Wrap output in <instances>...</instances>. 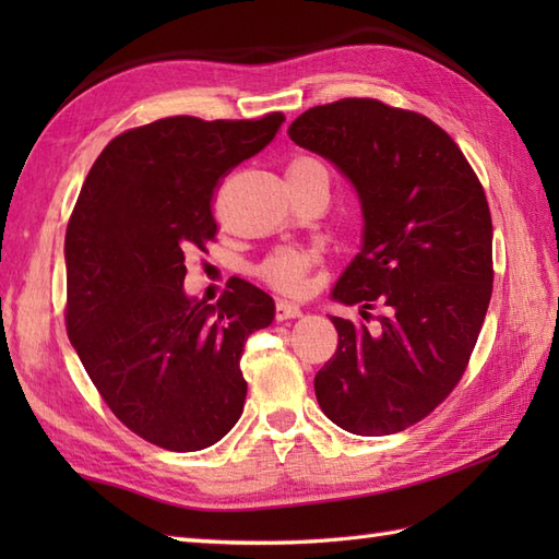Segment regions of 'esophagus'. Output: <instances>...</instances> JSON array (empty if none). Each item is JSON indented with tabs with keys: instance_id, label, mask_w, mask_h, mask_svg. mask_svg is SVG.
<instances>
[{
	"instance_id": "obj_1",
	"label": "esophagus",
	"mask_w": 559,
	"mask_h": 559,
	"mask_svg": "<svg viewBox=\"0 0 559 559\" xmlns=\"http://www.w3.org/2000/svg\"><path fill=\"white\" fill-rule=\"evenodd\" d=\"M298 317H302L300 305L288 302V300L276 302V319H278V322H286V319H298Z\"/></svg>"
}]
</instances>
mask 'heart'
<instances>
[{"label": "heart", "instance_id": "heart-1", "mask_svg": "<svg viewBox=\"0 0 559 559\" xmlns=\"http://www.w3.org/2000/svg\"><path fill=\"white\" fill-rule=\"evenodd\" d=\"M305 163H314V160L300 158L293 165H305ZM310 264H312L310 252H305V249L286 247V249H278V252H273L264 261V264H261L259 273H261V278L269 281L273 288L286 290V293H298L302 288L305 273Z\"/></svg>", "mask_w": 559, "mask_h": 559}]
</instances>
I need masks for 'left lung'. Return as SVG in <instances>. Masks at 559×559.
<instances>
[{
  "instance_id": "8db88e82",
  "label": "left lung",
  "mask_w": 559,
  "mask_h": 559,
  "mask_svg": "<svg viewBox=\"0 0 559 559\" xmlns=\"http://www.w3.org/2000/svg\"><path fill=\"white\" fill-rule=\"evenodd\" d=\"M353 185L360 252L331 298L384 307L377 324L329 317L338 348L314 377L319 408L362 437L406 430L466 370L492 295V218L476 173L432 120L372 98L317 105L288 129Z\"/></svg>"
}]
</instances>
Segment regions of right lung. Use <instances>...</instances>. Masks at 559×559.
<instances>
[{"mask_svg":"<svg viewBox=\"0 0 559 559\" xmlns=\"http://www.w3.org/2000/svg\"><path fill=\"white\" fill-rule=\"evenodd\" d=\"M286 117H165L103 148L67 225V331L129 430L170 451L216 444L240 420L245 341L276 317L242 278L216 305L185 290V252L216 237L221 177L264 151Z\"/></svg>","mask_w":559,"mask_h":559,"instance_id":"add662e5","label":"right lung"}]
</instances>
